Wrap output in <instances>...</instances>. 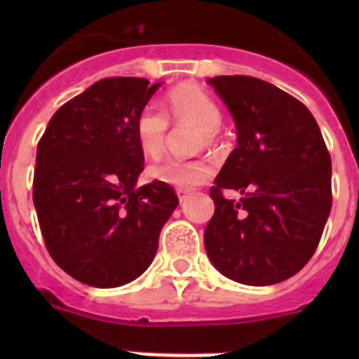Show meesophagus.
<instances>
[{
	"instance_id": "esophagus-1",
	"label": "esophagus",
	"mask_w": 359,
	"mask_h": 359,
	"mask_svg": "<svg viewBox=\"0 0 359 359\" xmlns=\"http://www.w3.org/2000/svg\"><path fill=\"white\" fill-rule=\"evenodd\" d=\"M177 192V198H180V201H187V198H189L190 196V190L189 189H177L176 190Z\"/></svg>"
}]
</instances>
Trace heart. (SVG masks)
I'll use <instances>...</instances> for the list:
<instances>
[{"instance_id": "b5f03b06", "label": "heart", "mask_w": 359, "mask_h": 359, "mask_svg": "<svg viewBox=\"0 0 359 359\" xmlns=\"http://www.w3.org/2000/svg\"><path fill=\"white\" fill-rule=\"evenodd\" d=\"M163 113L152 106H145L135 118L136 142L145 156L158 158L165 149L169 133V120L174 123L196 126L194 149L212 147L217 142L219 126L223 122L221 107L214 98L196 84H180L165 95ZM147 174L154 182L180 189L198 187L210 180L214 167L203 158L194 160H165L152 163Z\"/></svg>"}]
</instances>
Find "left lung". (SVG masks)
Here are the masks:
<instances>
[{
  "mask_svg": "<svg viewBox=\"0 0 359 359\" xmlns=\"http://www.w3.org/2000/svg\"><path fill=\"white\" fill-rule=\"evenodd\" d=\"M236 120L237 147L215 177L205 228L212 264L231 280L269 286L307 264L332 205L331 156L300 100L246 75L208 79ZM224 189L243 198L226 200Z\"/></svg>",
  "mask_w": 359,
  "mask_h": 359,
  "instance_id": "8db88e82",
  "label": "left lung"
}]
</instances>
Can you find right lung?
<instances>
[{
	"mask_svg": "<svg viewBox=\"0 0 359 359\" xmlns=\"http://www.w3.org/2000/svg\"><path fill=\"white\" fill-rule=\"evenodd\" d=\"M158 86L140 77L95 82L55 111L37 144L32 196L44 244L88 286L140 277L180 203L165 183L135 187L144 170L135 118Z\"/></svg>",
	"mask_w": 359,
	"mask_h": 359,
	"instance_id": "obj_1",
	"label": "right lung"
}]
</instances>
